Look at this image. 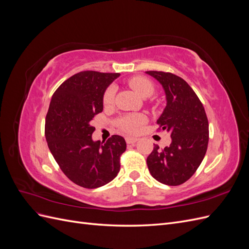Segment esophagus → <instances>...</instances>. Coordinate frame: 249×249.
I'll list each match as a JSON object with an SVG mask.
<instances>
[{
  "label": "esophagus",
  "instance_id": "34e87169",
  "mask_svg": "<svg viewBox=\"0 0 249 249\" xmlns=\"http://www.w3.org/2000/svg\"><path fill=\"white\" fill-rule=\"evenodd\" d=\"M139 139L136 138V137H126L125 138V141L127 144H134V143H136Z\"/></svg>",
  "mask_w": 249,
  "mask_h": 249
}]
</instances>
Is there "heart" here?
Instances as JSON below:
<instances>
[{
	"label": "heart",
	"mask_w": 249,
	"mask_h": 249,
	"mask_svg": "<svg viewBox=\"0 0 249 249\" xmlns=\"http://www.w3.org/2000/svg\"><path fill=\"white\" fill-rule=\"evenodd\" d=\"M130 87L135 90L139 95L147 97L152 95L155 91V86L153 82L145 77H134L129 80ZM115 87L109 86L103 96V104L105 106H110L114 102ZM143 118L140 115H124L116 119L115 124L118 129L126 134H133L137 131L138 126L142 124Z\"/></svg>",
	"instance_id": "b5f03b06"
}]
</instances>
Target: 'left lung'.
<instances>
[{"label":"left lung","mask_w":249,"mask_h":249,"mask_svg":"<svg viewBox=\"0 0 249 249\" xmlns=\"http://www.w3.org/2000/svg\"><path fill=\"white\" fill-rule=\"evenodd\" d=\"M166 93L167 105L157 120L158 131L170 133L169 146L154 144L146 163L150 175L168 186L182 185L199 167L207 153L209 123L198 96L188 83L171 72L149 71Z\"/></svg>","instance_id":"obj_1"}]
</instances>
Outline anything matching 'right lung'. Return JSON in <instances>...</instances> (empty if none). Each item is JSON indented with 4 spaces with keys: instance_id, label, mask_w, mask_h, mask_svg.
I'll return each instance as SVG.
<instances>
[{
    "instance_id": "right-lung-1",
    "label": "right lung",
    "mask_w": 249,
    "mask_h": 249,
    "mask_svg": "<svg viewBox=\"0 0 249 249\" xmlns=\"http://www.w3.org/2000/svg\"><path fill=\"white\" fill-rule=\"evenodd\" d=\"M117 72L81 71L64 81L52 96L44 135L60 169L72 183L94 189L108 184L120 170L125 140L112 135L93 141L92 118L103 111L105 90Z\"/></svg>"
}]
</instances>
